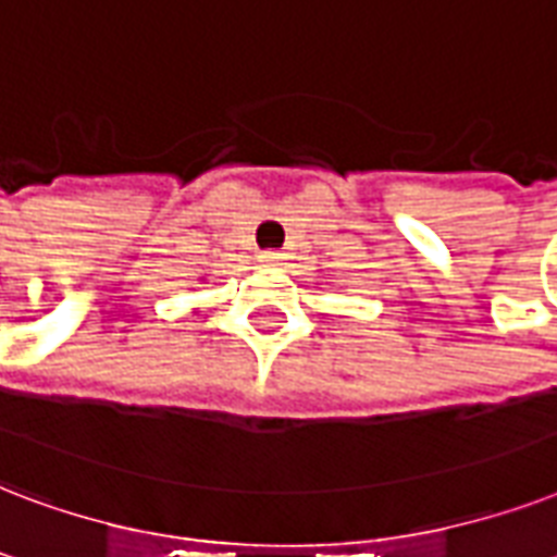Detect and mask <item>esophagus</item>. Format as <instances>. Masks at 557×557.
Segmentation results:
<instances>
[{
	"label": "esophagus",
	"mask_w": 557,
	"mask_h": 557,
	"mask_svg": "<svg viewBox=\"0 0 557 557\" xmlns=\"http://www.w3.org/2000/svg\"><path fill=\"white\" fill-rule=\"evenodd\" d=\"M280 260H283V253H280V250H262L260 253V262H265V265H277Z\"/></svg>",
	"instance_id": "34e87169"
}]
</instances>
